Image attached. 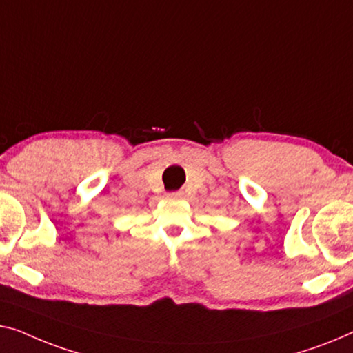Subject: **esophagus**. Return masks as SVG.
Returning a JSON list of instances; mask_svg holds the SVG:
<instances>
[{
    "mask_svg": "<svg viewBox=\"0 0 353 353\" xmlns=\"http://www.w3.org/2000/svg\"><path fill=\"white\" fill-rule=\"evenodd\" d=\"M168 198H171V199H181V198H183V192H174V193H168Z\"/></svg>",
    "mask_w": 353,
    "mask_h": 353,
    "instance_id": "esophagus-1",
    "label": "esophagus"
}]
</instances>
